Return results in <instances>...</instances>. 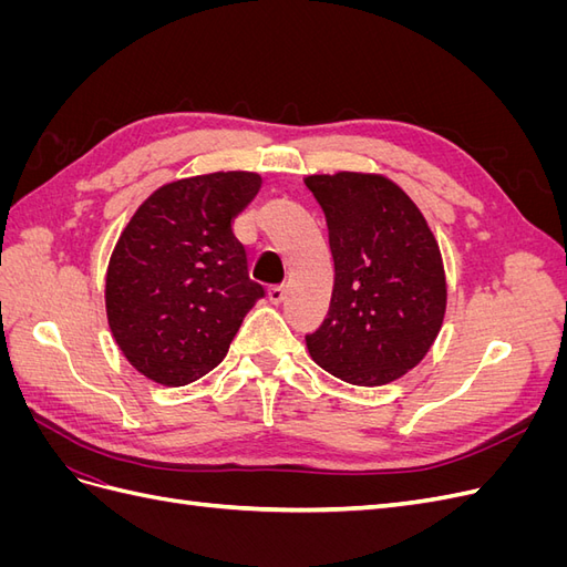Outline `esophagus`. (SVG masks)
I'll use <instances>...</instances> for the list:
<instances>
[{"instance_id": "obj_1", "label": "esophagus", "mask_w": 567, "mask_h": 567, "mask_svg": "<svg viewBox=\"0 0 567 567\" xmlns=\"http://www.w3.org/2000/svg\"><path fill=\"white\" fill-rule=\"evenodd\" d=\"M267 298H269L274 305L284 302V298H286V286H271V288L267 290Z\"/></svg>"}]
</instances>
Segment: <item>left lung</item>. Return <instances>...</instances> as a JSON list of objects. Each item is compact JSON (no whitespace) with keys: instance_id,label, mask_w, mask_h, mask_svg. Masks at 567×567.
Wrapping results in <instances>:
<instances>
[{"instance_id":"1","label":"left lung","mask_w":567,"mask_h":567,"mask_svg":"<svg viewBox=\"0 0 567 567\" xmlns=\"http://www.w3.org/2000/svg\"><path fill=\"white\" fill-rule=\"evenodd\" d=\"M329 227L336 279L329 315L310 336L315 362L352 385H385L435 342L447 307L442 255L425 217L381 175L305 179Z\"/></svg>"}]
</instances>
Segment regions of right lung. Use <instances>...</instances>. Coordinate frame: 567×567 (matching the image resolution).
I'll list each match as a JSON object with an SVG mask.
<instances>
[{
  "label": "right lung",
  "mask_w": 567,
  "mask_h": 567,
  "mask_svg": "<svg viewBox=\"0 0 567 567\" xmlns=\"http://www.w3.org/2000/svg\"><path fill=\"white\" fill-rule=\"evenodd\" d=\"M260 186L255 173L177 179L153 192L120 234L106 315L117 348L146 379L177 388L213 371L265 296L231 229Z\"/></svg>",
  "instance_id": "1"
}]
</instances>
